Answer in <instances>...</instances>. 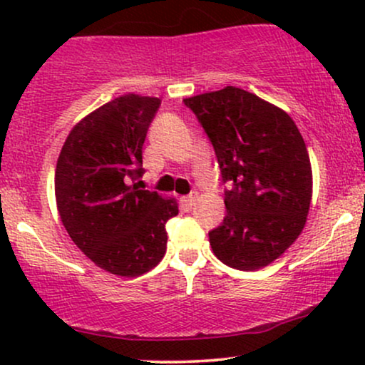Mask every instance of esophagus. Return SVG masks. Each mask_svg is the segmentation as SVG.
Here are the masks:
<instances>
[{
  "instance_id": "1",
  "label": "esophagus",
  "mask_w": 365,
  "mask_h": 365,
  "mask_svg": "<svg viewBox=\"0 0 365 365\" xmlns=\"http://www.w3.org/2000/svg\"><path fill=\"white\" fill-rule=\"evenodd\" d=\"M195 200H197V192H192L190 195H187V197H183L182 199V202L185 204L187 207H192L195 204Z\"/></svg>"
}]
</instances>
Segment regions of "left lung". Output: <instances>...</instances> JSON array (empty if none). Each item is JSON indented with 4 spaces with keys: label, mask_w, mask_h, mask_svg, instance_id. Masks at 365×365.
<instances>
[{
    "label": "left lung",
    "mask_w": 365,
    "mask_h": 365,
    "mask_svg": "<svg viewBox=\"0 0 365 365\" xmlns=\"http://www.w3.org/2000/svg\"><path fill=\"white\" fill-rule=\"evenodd\" d=\"M215 148L226 216L209 232L221 262L254 271L302 232L312 197L307 148L283 110L238 87L183 99Z\"/></svg>",
    "instance_id": "left-lung-1"
}]
</instances>
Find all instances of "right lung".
Returning <instances> with one entry per match:
<instances>
[{
	"label": "right lung",
	"instance_id": "add662e5",
	"mask_svg": "<svg viewBox=\"0 0 365 365\" xmlns=\"http://www.w3.org/2000/svg\"><path fill=\"white\" fill-rule=\"evenodd\" d=\"M161 99L125 94L72 128L54 173L61 223L73 244L101 269L135 278L166 252V221L175 199L139 188L142 145Z\"/></svg>",
	"mask_w": 365,
	"mask_h": 365
}]
</instances>
